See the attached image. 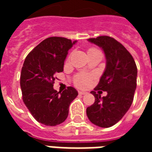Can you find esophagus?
I'll return each mask as SVG.
<instances>
[{"mask_svg": "<svg viewBox=\"0 0 152 152\" xmlns=\"http://www.w3.org/2000/svg\"><path fill=\"white\" fill-rule=\"evenodd\" d=\"M86 91H82V90H80L79 91V94H80V95H85L86 94Z\"/></svg>", "mask_w": 152, "mask_h": 152, "instance_id": "34e87169", "label": "esophagus"}]
</instances>
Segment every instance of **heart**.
<instances>
[{
    "mask_svg": "<svg viewBox=\"0 0 152 152\" xmlns=\"http://www.w3.org/2000/svg\"><path fill=\"white\" fill-rule=\"evenodd\" d=\"M91 51H99L97 49L95 48H90L88 50V52ZM91 82V76L86 75V74H80L78 76H76L74 80L75 84L79 87H86L88 86Z\"/></svg>",
    "mask_w": 152,
    "mask_h": 152,
    "instance_id": "1",
    "label": "heart"
}]
</instances>
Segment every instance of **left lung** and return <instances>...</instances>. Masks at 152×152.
Returning a JSON list of instances; mask_svg holds the SVG:
<instances>
[{"instance_id":"1","label":"left lung","mask_w":152,"mask_h":152,"mask_svg":"<svg viewBox=\"0 0 152 152\" xmlns=\"http://www.w3.org/2000/svg\"><path fill=\"white\" fill-rule=\"evenodd\" d=\"M88 41L99 46L106 56V69L95 90L106 91L107 95L101 97L92 91L95 101L87 108V115L94 125L111 127L132 105L137 88V65L130 53L116 39L99 36Z\"/></svg>"}]
</instances>
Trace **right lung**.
I'll return each mask as SVG.
<instances>
[{
    "mask_svg": "<svg viewBox=\"0 0 152 152\" xmlns=\"http://www.w3.org/2000/svg\"><path fill=\"white\" fill-rule=\"evenodd\" d=\"M76 42L62 37L47 38L28 53L22 67L23 101L34 119L45 125L64 122L69 105L78 95L72 87L62 92L53 89L55 74L63 72L68 51Z\"/></svg>",
    "mask_w": 152,
    "mask_h": 152,
    "instance_id": "obj_1",
    "label": "right lung"
}]
</instances>
